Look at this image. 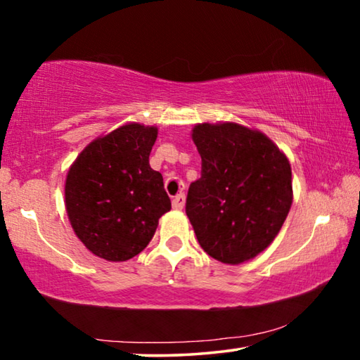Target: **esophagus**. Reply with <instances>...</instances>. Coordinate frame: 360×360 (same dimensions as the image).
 Instances as JSON below:
<instances>
[{
    "mask_svg": "<svg viewBox=\"0 0 360 360\" xmlns=\"http://www.w3.org/2000/svg\"><path fill=\"white\" fill-rule=\"evenodd\" d=\"M185 201H186L185 193H180V195H176L174 200H172V206H174V210L180 211V210H184V207H185Z\"/></svg>",
    "mask_w": 360,
    "mask_h": 360,
    "instance_id": "obj_1",
    "label": "esophagus"
}]
</instances>
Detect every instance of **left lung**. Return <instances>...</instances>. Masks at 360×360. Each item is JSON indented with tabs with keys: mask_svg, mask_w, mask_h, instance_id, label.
<instances>
[{
	"mask_svg": "<svg viewBox=\"0 0 360 360\" xmlns=\"http://www.w3.org/2000/svg\"><path fill=\"white\" fill-rule=\"evenodd\" d=\"M191 139L201 179L186 196V216L201 248L217 262L253 259L278 236L292 205L288 155L266 134L233 122L198 123Z\"/></svg>",
	"mask_w": 360,
	"mask_h": 360,
	"instance_id": "obj_1",
	"label": "left lung"
}]
</instances>
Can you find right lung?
<instances>
[{"mask_svg": "<svg viewBox=\"0 0 360 360\" xmlns=\"http://www.w3.org/2000/svg\"><path fill=\"white\" fill-rule=\"evenodd\" d=\"M158 127L127 123L91 141L68 170L65 206L77 238L96 257L127 262L148 247L170 198L149 154Z\"/></svg>", "mask_w": 360, "mask_h": 360, "instance_id": "add662e5", "label": "right lung"}]
</instances>
